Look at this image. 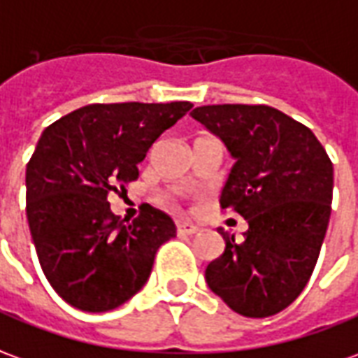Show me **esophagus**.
I'll return each mask as SVG.
<instances>
[{"label": "esophagus", "mask_w": 358, "mask_h": 358, "mask_svg": "<svg viewBox=\"0 0 358 358\" xmlns=\"http://www.w3.org/2000/svg\"><path fill=\"white\" fill-rule=\"evenodd\" d=\"M176 231H178L180 236H189V234H196L197 227L196 224H192V222L178 221L176 222Z\"/></svg>", "instance_id": "1"}]
</instances>
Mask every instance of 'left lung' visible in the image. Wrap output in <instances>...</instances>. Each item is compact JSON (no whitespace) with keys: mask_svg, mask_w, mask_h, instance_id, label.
Instances as JSON below:
<instances>
[{"mask_svg":"<svg viewBox=\"0 0 358 358\" xmlns=\"http://www.w3.org/2000/svg\"><path fill=\"white\" fill-rule=\"evenodd\" d=\"M192 118L234 157L219 203L248 221L240 242L219 229L227 246L205 281L242 316H273L301 294L318 262L334 164L308 127L266 104L197 106Z\"/></svg>","mask_w":358,"mask_h":358,"instance_id":"1","label":"left lung"}]
</instances>
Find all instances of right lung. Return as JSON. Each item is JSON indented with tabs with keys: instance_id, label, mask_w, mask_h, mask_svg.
<instances>
[{
	"instance_id": "1",
	"label": "right lung",
	"mask_w": 358,
	"mask_h": 358,
	"mask_svg": "<svg viewBox=\"0 0 358 358\" xmlns=\"http://www.w3.org/2000/svg\"><path fill=\"white\" fill-rule=\"evenodd\" d=\"M192 102L89 104L48 126L27 164V219L40 267L75 308H118L149 279L174 221L141 205L124 222L108 196L139 176L137 164Z\"/></svg>"
}]
</instances>
